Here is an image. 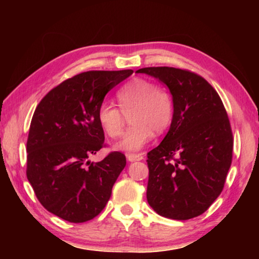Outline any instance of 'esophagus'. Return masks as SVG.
Here are the masks:
<instances>
[{"label":"esophagus","instance_id":"1","mask_svg":"<svg viewBox=\"0 0 259 259\" xmlns=\"http://www.w3.org/2000/svg\"><path fill=\"white\" fill-rule=\"evenodd\" d=\"M127 160L131 161V162H134V161H140L144 159V155L143 154H127Z\"/></svg>","mask_w":259,"mask_h":259}]
</instances>
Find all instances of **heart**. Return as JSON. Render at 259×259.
Wrapping results in <instances>:
<instances>
[{"instance_id": "1", "label": "heart", "mask_w": 259, "mask_h": 259, "mask_svg": "<svg viewBox=\"0 0 259 259\" xmlns=\"http://www.w3.org/2000/svg\"><path fill=\"white\" fill-rule=\"evenodd\" d=\"M120 109L105 101L99 106L98 121L104 132L111 138L122 133L125 114L130 111L127 130L115 148L127 153L139 152L154 133H161L172 121L173 102L167 92L145 79H133L120 88L116 93Z\"/></svg>"}]
</instances>
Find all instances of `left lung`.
<instances>
[{
    "label": "left lung",
    "mask_w": 259,
    "mask_h": 259,
    "mask_svg": "<svg viewBox=\"0 0 259 259\" xmlns=\"http://www.w3.org/2000/svg\"><path fill=\"white\" fill-rule=\"evenodd\" d=\"M169 90L173 116L167 134L147 153V201L162 217L186 221L204 213L223 191L233 139L225 107L203 77L173 67L137 70Z\"/></svg>",
    "instance_id": "left-lung-1"
}]
</instances>
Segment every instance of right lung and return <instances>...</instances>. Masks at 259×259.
Returning a JSON list of instances; mask_svg holds the SVG:
<instances>
[{
    "mask_svg": "<svg viewBox=\"0 0 259 259\" xmlns=\"http://www.w3.org/2000/svg\"><path fill=\"white\" fill-rule=\"evenodd\" d=\"M133 70H92L63 81L35 109L27 141V178L46 210L70 223L104 210L126 157H88L104 146L98 109L106 94Z\"/></svg>",
    "mask_w": 259,
    "mask_h": 259,
    "instance_id": "right-lung-1",
    "label": "right lung"
}]
</instances>
